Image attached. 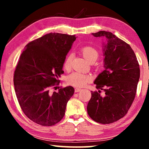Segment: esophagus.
Returning <instances> with one entry per match:
<instances>
[{"label": "esophagus", "mask_w": 149, "mask_h": 149, "mask_svg": "<svg viewBox=\"0 0 149 149\" xmlns=\"http://www.w3.org/2000/svg\"><path fill=\"white\" fill-rule=\"evenodd\" d=\"M81 90V89H79V88H75V93L79 92Z\"/></svg>", "instance_id": "esophagus-1"}]
</instances>
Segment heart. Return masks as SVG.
Listing matches in <instances>:
<instances>
[{"mask_svg":"<svg viewBox=\"0 0 149 149\" xmlns=\"http://www.w3.org/2000/svg\"><path fill=\"white\" fill-rule=\"evenodd\" d=\"M80 52L84 58L89 63L96 61L99 57V52H98L97 49L91 46H85L82 47L80 50ZM72 58V55L70 54L65 60L64 68L67 71H69L71 69ZM91 80V77L89 75L81 74L79 72L72 73L67 77L68 84L77 87L84 86Z\"/></svg>","mask_w":149,"mask_h":149,"instance_id":"heart-1","label":"heart"}]
</instances>
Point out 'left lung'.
<instances>
[{"instance_id":"obj_1","label":"left lung","mask_w":149,"mask_h":149,"mask_svg":"<svg viewBox=\"0 0 149 149\" xmlns=\"http://www.w3.org/2000/svg\"><path fill=\"white\" fill-rule=\"evenodd\" d=\"M103 37L104 70L94 84L98 91H91L87 109L96 122L108 124L116 122L127 114L134 100L140 77L139 65L130 45L109 31L92 33ZM103 90L105 95H100Z\"/></svg>"}]
</instances>
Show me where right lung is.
<instances>
[{
    "label": "right lung",
    "mask_w": 149,
    "mask_h": 149,
    "mask_svg": "<svg viewBox=\"0 0 149 149\" xmlns=\"http://www.w3.org/2000/svg\"><path fill=\"white\" fill-rule=\"evenodd\" d=\"M75 39V35L50 33L29 42L19 57L14 75L15 92L24 114L37 124L51 126L64 117L74 87L53 93L50 88L58 85L65 56Z\"/></svg>",
    "instance_id": "right-lung-1"
}]
</instances>
